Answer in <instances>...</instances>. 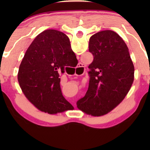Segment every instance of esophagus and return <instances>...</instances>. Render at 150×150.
I'll return each instance as SVG.
<instances>
[{"label":"esophagus","mask_w":150,"mask_h":150,"mask_svg":"<svg viewBox=\"0 0 150 150\" xmlns=\"http://www.w3.org/2000/svg\"><path fill=\"white\" fill-rule=\"evenodd\" d=\"M85 68L84 66L82 63H80L78 65V66L76 68V73L77 75H82L85 73Z\"/></svg>","instance_id":"1"}]
</instances>
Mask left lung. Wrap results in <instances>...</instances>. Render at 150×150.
I'll list each match as a JSON object with an SVG mask.
<instances>
[{
    "label": "left lung",
    "instance_id": "obj_1",
    "mask_svg": "<svg viewBox=\"0 0 150 150\" xmlns=\"http://www.w3.org/2000/svg\"><path fill=\"white\" fill-rule=\"evenodd\" d=\"M89 51L94 60L88 66V90L77 106L87 114L101 116L124 99L133 82L135 68L126 44L113 31H101L92 35Z\"/></svg>",
    "mask_w": 150,
    "mask_h": 150
}]
</instances>
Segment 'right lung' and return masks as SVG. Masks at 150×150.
<instances>
[{"mask_svg":"<svg viewBox=\"0 0 150 150\" xmlns=\"http://www.w3.org/2000/svg\"><path fill=\"white\" fill-rule=\"evenodd\" d=\"M77 61L69 38L55 30L36 37L26 51L18 75L25 96L43 112L56 114L70 105L62 94L59 73Z\"/></svg>","mask_w":150,"mask_h":150,"instance_id":"right-lung-1","label":"right lung"}]
</instances>
